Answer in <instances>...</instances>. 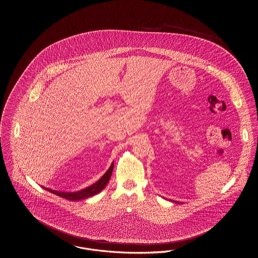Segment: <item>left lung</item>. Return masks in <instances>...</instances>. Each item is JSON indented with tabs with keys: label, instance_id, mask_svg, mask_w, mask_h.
I'll list each match as a JSON object with an SVG mask.
<instances>
[{
	"label": "left lung",
	"instance_id": "obj_1",
	"mask_svg": "<svg viewBox=\"0 0 258 258\" xmlns=\"http://www.w3.org/2000/svg\"><path fill=\"white\" fill-rule=\"evenodd\" d=\"M173 202H175V203H180V202H177V201H173Z\"/></svg>",
	"mask_w": 258,
	"mask_h": 258
}]
</instances>
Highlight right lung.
I'll list each match as a JSON object with an SVG mask.
<instances>
[{
    "label": "right lung",
    "instance_id": "right-lung-1",
    "mask_svg": "<svg viewBox=\"0 0 258 258\" xmlns=\"http://www.w3.org/2000/svg\"><path fill=\"white\" fill-rule=\"evenodd\" d=\"M113 167H114V163H111L110 167L108 168V170L104 173V175L97 181L95 184H91L90 186H87L85 188L78 190V191H74V192H69V191H59V190H54V189H50L48 187H44L42 186L44 189H46L47 191H49L51 194H54L58 197H62L64 199L71 200V201H78V200H82L88 197H94L96 195H98V192H100L105 186L107 183L109 182L111 174L113 171Z\"/></svg>",
    "mask_w": 258,
    "mask_h": 258
}]
</instances>
